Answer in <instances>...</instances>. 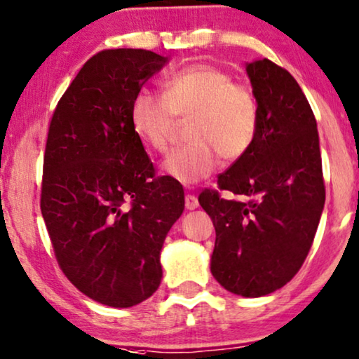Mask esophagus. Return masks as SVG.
I'll use <instances>...</instances> for the list:
<instances>
[{
  "label": "esophagus",
  "mask_w": 359,
  "mask_h": 359,
  "mask_svg": "<svg viewBox=\"0 0 359 359\" xmlns=\"http://www.w3.org/2000/svg\"><path fill=\"white\" fill-rule=\"evenodd\" d=\"M184 206H186V209H189V211H193V209H196V208L199 206L198 198L193 196V194H186V198H184Z\"/></svg>",
  "instance_id": "34e87169"
}]
</instances>
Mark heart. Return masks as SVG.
Listing matches in <instances>:
<instances>
[{
    "instance_id": "1",
    "label": "heart",
    "mask_w": 359,
    "mask_h": 359,
    "mask_svg": "<svg viewBox=\"0 0 359 359\" xmlns=\"http://www.w3.org/2000/svg\"><path fill=\"white\" fill-rule=\"evenodd\" d=\"M163 97L140 90L130 104L135 135L153 151L173 142L178 120H189L191 143L171 151L163 171L183 184L211 176L221 156L236 161L252 145L259 104L249 87L236 83L229 72L209 64H191L161 82Z\"/></svg>"
}]
</instances>
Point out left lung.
<instances>
[{
    "instance_id": "1",
    "label": "left lung",
    "mask_w": 359,
    "mask_h": 359,
    "mask_svg": "<svg viewBox=\"0 0 359 359\" xmlns=\"http://www.w3.org/2000/svg\"><path fill=\"white\" fill-rule=\"evenodd\" d=\"M259 104L252 145L226 173L224 199L204 189L216 242L211 272L227 292L264 297L290 282L313 242L325 206L316 120L295 79L269 59L245 64Z\"/></svg>"
}]
</instances>
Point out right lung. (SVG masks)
<instances>
[{
	"instance_id": "add662e5",
	"label": "right lung",
	"mask_w": 359,
	"mask_h": 359,
	"mask_svg": "<svg viewBox=\"0 0 359 359\" xmlns=\"http://www.w3.org/2000/svg\"><path fill=\"white\" fill-rule=\"evenodd\" d=\"M168 57L107 49L83 64L55 107L44 153L41 212L57 262L88 299L114 309L160 287V254L184 191L155 176L130 104Z\"/></svg>"
}]
</instances>
